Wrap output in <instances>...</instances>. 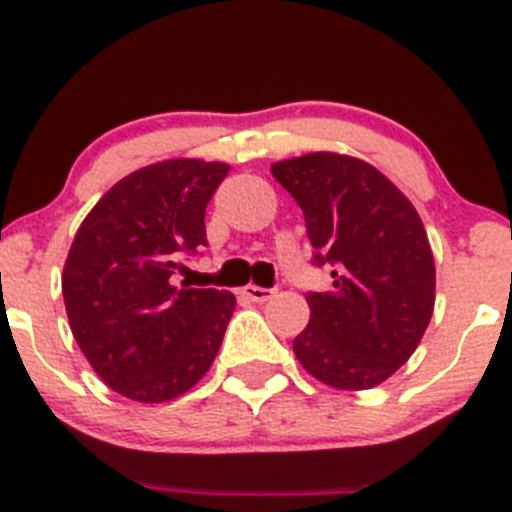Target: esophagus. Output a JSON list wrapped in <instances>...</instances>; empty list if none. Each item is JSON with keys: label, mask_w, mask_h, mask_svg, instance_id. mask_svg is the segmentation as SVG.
I'll use <instances>...</instances> for the list:
<instances>
[{"label": "esophagus", "mask_w": 512, "mask_h": 512, "mask_svg": "<svg viewBox=\"0 0 512 512\" xmlns=\"http://www.w3.org/2000/svg\"><path fill=\"white\" fill-rule=\"evenodd\" d=\"M241 294L246 296V299H251V301H269L271 296L276 294V291H274V289H264V286L248 284V286H243Z\"/></svg>", "instance_id": "esophagus-1"}]
</instances>
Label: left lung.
<instances>
[{
    "instance_id": "obj_1",
    "label": "left lung",
    "mask_w": 512,
    "mask_h": 512,
    "mask_svg": "<svg viewBox=\"0 0 512 512\" xmlns=\"http://www.w3.org/2000/svg\"><path fill=\"white\" fill-rule=\"evenodd\" d=\"M304 211L314 266L332 291H309L311 319L294 339L301 367L337 389L392 377L420 344L435 309V259L415 206L377 168L309 153L271 165Z\"/></svg>"
}]
</instances>
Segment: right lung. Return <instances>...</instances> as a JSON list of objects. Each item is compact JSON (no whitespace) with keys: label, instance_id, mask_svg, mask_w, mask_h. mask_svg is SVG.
I'll return each instance as SVG.
<instances>
[{"label":"right lung","instance_id":"obj_1","mask_svg":"<svg viewBox=\"0 0 512 512\" xmlns=\"http://www.w3.org/2000/svg\"><path fill=\"white\" fill-rule=\"evenodd\" d=\"M226 163L178 158L115 183L87 213L62 274L67 319L97 377L135 402L188 392L216 359L231 291L173 286L208 246L206 206Z\"/></svg>","mask_w":512,"mask_h":512}]
</instances>
